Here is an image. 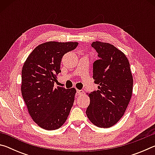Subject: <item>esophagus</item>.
Wrapping results in <instances>:
<instances>
[{"mask_svg":"<svg viewBox=\"0 0 155 155\" xmlns=\"http://www.w3.org/2000/svg\"><path fill=\"white\" fill-rule=\"evenodd\" d=\"M77 92L78 94V95H80V94H83L84 93V91L83 90H77Z\"/></svg>","mask_w":155,"mask_h":155,"instance_id":"1","label":"esophagus"}]
</instances>
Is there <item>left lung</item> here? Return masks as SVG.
<instances>
[{"instance_id": "left-lung-1", "label": "left lung", "mask_w": 155, "mask_h": 155, "mask_svg": "<svg viewBox=\"0 0 155 155\" xmlns=\"http://www.w3.org/2000/svg\"><path fill=\"white\" fill-rule=\"evenodd\" d=\"M91 46L99 57L93 64V78L99 86L98 90L89 94L90 103L86 114L96 127L109 128L121 119L127 108L133 76L127 57L116 47L98 41Z\"/></svg>"}]
</instances>
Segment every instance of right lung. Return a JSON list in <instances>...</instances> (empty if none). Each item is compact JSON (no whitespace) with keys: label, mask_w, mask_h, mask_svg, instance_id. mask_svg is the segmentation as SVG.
<instances>
[{"label":"right lung","mask_w":155,"mask_h":155,"mask_svg":"<svg viewBox=\"0 0 155 155\" xmlns=\"http://www.w3.org/2000/svg\"><path fill=\"white\" fill-rule=\"evenodd\" d=\"M78 42L48 41L31 52L23 65L21 91L28 114L39 127L58 129L66 121L74 101L75 88L54 87L63 56Z\"/></svg>","instance_id":"obj_1"}]
</instances>
